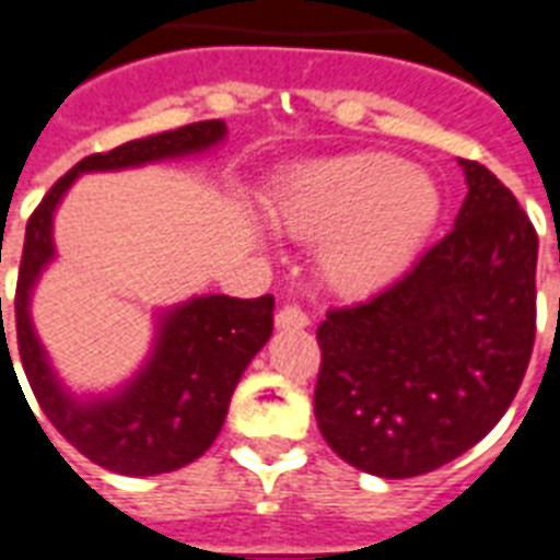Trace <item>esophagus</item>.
Listing matches in <instances>:
<instances>
[{"instance_id": "1", "label": "esophagus", "mask_w": 560, "mask_h": 560, "mask_svg": "<svg viewBox=\"0 0 560 560\" xmlns=\"http://www.w3.org/2000/svg\"><path fill=\"white\" fill-rule=\"evenodd\" d=\"M275 323H277V329H283V331L306 329V326H308V314L303 312V308H298V306H283V308H280V312H277Z\"/></svg>"}]
</instances>
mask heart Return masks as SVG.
<instances>
[{
	"mask_svg": "<svg viewBox=\"0 0 560 560\" xmlns=\"http://www.w3.org/2000/svg\"><path fill=\"white\" fill-rule=\"evenodd\" d=\"M269 217L289 237L317 243L314 260L331 291L366 294L427 243L441 188L400 156L360 151L294 171L269 200Z\"/></svg>",
	"mask_w": 560,
	"mask_h": 560,
	"instance_id": "1",
	"label": "heart"
}]
</instances>
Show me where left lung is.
Masks as SVG:
<instances>
[{
  "instance_id": "1",
  "label": "left lung",
  "mask_w": 560,
  "mask_h": 560,
  "mask_svg": "<svg viewBox=\"0 0 560 560\" xmlns=\"http://www.w3.org/2000/svg\"><path fill=\"white\" fill-rule=\"evenodd\" d=\"M455 229L366 303L331 308L314 418L331 450L377 478H415L489 435L535 343L538 234L489 168L457 160Z\"/></svg>"
}]
</instances>
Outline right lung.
<instances>
[{"mask_svg": "<svg viewBox=\"0 0 560 560\" xmlns=\"http://www.w3.org/2000/svg\"><path fill=\"white\" fill-rule=\"evenodd\" d=\"M223 140V119H206L125 142L108 154L85 156L42 197L39 208L27 220L13 300L22 369L42 412L48 415L59 435L110 472L133 478L174 472L214 443L240 377L275 329V298L202 294L168 308L156 317L151 354L131 381L110 395L77 397L57 377L31 320L36 283L45 266L57 257L54 214L80 174L140 168L160 160L202 154ZM4 349L8 337H2V352Z\"/></svg>", "mask_w": 560, "mask_h": 560, "instance_id": "1", "label": "right lung"}]
</instances>
